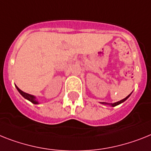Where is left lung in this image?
Masks as SVG:
<instances>
[{
	"label": "left lung",
	"instance_id": "1",
	"mask_svg": "<svg viewBox=\"0 0 151 151\" xmlns=\"http://www.w3.org/2000/svg\"><path fill=\"white\" fill-rule=\"evenodd\" d=\"M131 95V93H130V94H129V96H127L126 97V98H124V99H122V100H120V101H118V102H116V103H103V104H106V105H110L111 106H117V105H119V104H120V103H123V102H124V101H126L127 100V99H128V98H129V96Z\"/></svg>",
	"mask_w": 151,
	"mask_h": 151
}]
</instances>
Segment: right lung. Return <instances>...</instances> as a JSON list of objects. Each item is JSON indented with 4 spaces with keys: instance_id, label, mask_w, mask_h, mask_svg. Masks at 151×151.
Masks as SVG:
<instances>
[{
    "instance_id": "add662e5",
    "label": "right lung",
    "mask_w": 151,
    "mask_h": 151,
    "mask_svg": "<svg viewBox=\"0 0 151 151\" xmlns=\"http://www.w3.org/2000/svg\"><path fill=\"white\" fill-rule=\"evenodd\" d=\"M16 88H17V91H18V92L20 93V94H21V95H22L24 98H25L26 99L29 100L30 102H32V103H34V104H38V100L36 99L35 96H34L31 95V94H28V93H24V92H23V91L21 90V89H20L17 86H16Z\"/></svg>"
}]
</instances>
